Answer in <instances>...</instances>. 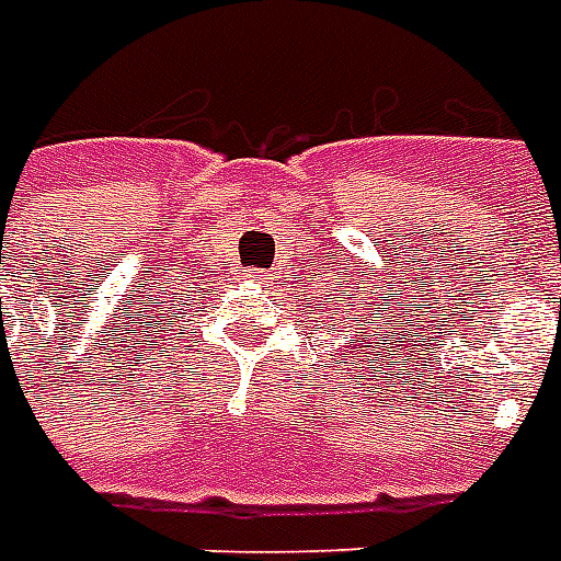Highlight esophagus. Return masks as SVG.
<instances>
[{"label": "esophagus", "mask_w": 561, "mask_h": 561, "mask_svg": "<svg viewBox=\"0 0 561 561\" xmlns=\"http://www.w3.org/2000/svg\"><path fill=\"white\" fill-rule=\"evenodd\" d=\"M247 276H249V279H252V282H255V285H261V282L267 279V270H249Z\"/></svg>", "instance_id": "1"}]
</instances>
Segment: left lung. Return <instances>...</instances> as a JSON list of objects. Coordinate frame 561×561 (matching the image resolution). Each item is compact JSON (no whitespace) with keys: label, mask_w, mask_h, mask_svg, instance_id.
Instances as JSON below:
<instances>
[{"label":"left lung","mask_w":561,"mask_h":561,"mask_svg":"<svg viewBox=\"0 0 561 561\" xmlns=\"http://www.w3.org/2000/svg\"><path fill=\"white\" fill-rule=\"evenodd\" d=\"M327 300H330V306L333 309H339V306H344V302L351 300V294H327ZM327 302H321V309L327 312L330 309ZM363 309V302H356V312ZM335 327V323H333ZM351 344H347V351H359V356H375V359H380V351H386V344L392 342L389 339V333H392V321H383L380 314H356L354 321V330H351ZM363 363V359H359Z\"/></svg>","instance_id":"obj_1"}]
</instances>
